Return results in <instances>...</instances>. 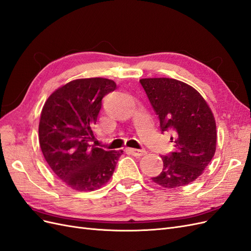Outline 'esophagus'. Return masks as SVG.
Segmentation results:
<instances>
[{"instance_id": "34e87169", "label": "esophagus", "mask_w": 251, "mask_h": 251, "mask_svg": "<svg viewBox=\"0 0 251 251\" xmlns=\"http://www.w3.org/2000/svg\"><path fill=\"white\" fill-rule=\"evenodd\" d=\"M128 151L134 156H143L147 154V151L142 149V150H137V149H127Z\"/></svg>"}]
</instances>
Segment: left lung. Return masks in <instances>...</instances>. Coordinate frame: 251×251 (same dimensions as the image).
<instances>
[{
    "label": "left lung",
    "mask_w": 251,
    "mask_h": 251,
    "mask_svg": "<svg viewBox=\"0 0 251 251\" xmlns=\"http://www.w3.org/2000/svg\"><path fill=\"white\" fill-rule=\"evenodd\" d=\"M160 121L161 132L171 131L175 151L161 156L163 170L151 178L165 188H178L201 176L216 151V121L198 91L174 78L140 79Z\"/></svg>",
    "instance_id": "1"
}]
</instances>
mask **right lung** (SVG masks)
<instances>
[{
    "mask_svg": "<svg viewBox=\"0 0 251 251\" xmlns=\"http://www.w3.org/2000/svg\"><path fill=\"white\" fill-rule=\"evenodd\" d=\"M116 88L108 78L75 79L54 91L43 107L39 140L45 160L75 191L91 192L104 185L124 154L90 144L102 98Z\"/></svg>",
    "mask_w": 251,
    "mask_h": 251,
    "instance_id": "1",
    "label": "right lung"
}]
</instances>
